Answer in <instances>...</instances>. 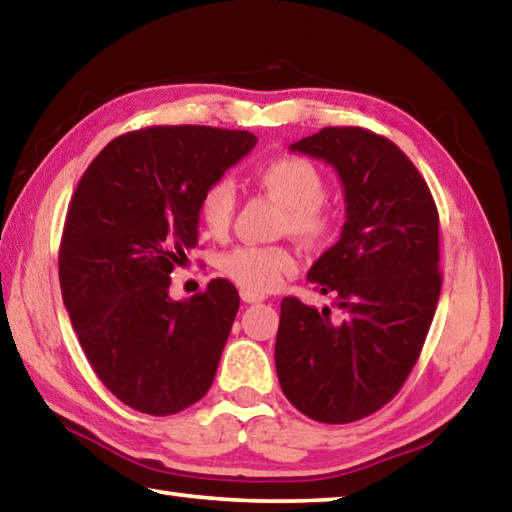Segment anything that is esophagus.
<instances>
[{
  "label": "esophagus",
  "mask_w": 512,
  "mask_h": 512,
  "mask_svg": "<svg viewBox=\"0 0 512 512\" xmlns=\"http://www.w3.org/2000/svg\"><path fill=\"white\" fill-rule=\"evenodd\" d=\"M241 300H244L246 304H257V302H264V295H257L253 291H246V288H241Z\"/></svg>",
  "instance_id": "obj_1"
}]
</instances>
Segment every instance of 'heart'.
<instances>
[{"mask_svg": "<svg viewBox=\"0 0 512 512\" xmlns=\"http://www.w3.org/2000/svg\"><path fill=\"white\" fill-rule=\"evenodd\" d=\"M257 183L286 206L282 228L306 244H320L333 228L331 210L324 203V176L300 156H280L257 172ZM199 215L212 235H224L235 215V188L228 179L212 181L201 194ZM221 273L253 293H268L293 271L295 257L282 246H237L221 257Z\"/></svg>", "mask_w": 512, "mask_h": 512, "instance_id": "1", "label": "heart"}]
</instances>
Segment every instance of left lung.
Segmentation results:
<instances>
[{
	"mask_svg": "<svg viewBox=\"0 0 512 512\" xmlns=\"http://www.w3.org/2000/svg\"><path fill=\"white\" fill-rule=\"evenodd\" d=\"M288 150L342 181V235L306 275L342 318L284 297L277 378L313 421L353 423L392 401L423 349L441 293L439 212L401 147L367 129L324 127Z\"/></svg>",
	"mask_w": 512,
	"mask_h": 512,
	"instance_id": "left-lung-1",
	"label": "left lung"
}]
</instances>
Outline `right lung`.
Listing matches in <instances>:
<instances>
[{
    "mask_svg": "<svg viewBox=\"0 0 512 512\" xmlns=\"http://www.w3.org/2000/svg\"><path fill=\"white\" fill-rule=\"evenodd\" d=\"M257 145L250 132L147 127L102 150L73 192L60 288L80 347L111 394L176 414L215 380L239 309L228 280L172 300L170 275L199 241V201Z\"/></svg>",
    "mask_w": 512,
    "mask_h": 512,
    "instance_id": "add662e5",
    "label": "right lung"
}]
</instances>
